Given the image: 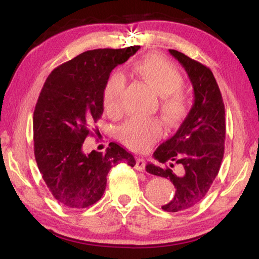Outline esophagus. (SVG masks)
I'll list each match as a JSON object with an SVG mask.
<instances>
[{"label": "esophagus", "mask_w": 259, "mask_h": 259, "mask_svg": "<svg viewBox=\"0 0 259 259\" xmlns=\"http://www.w3.org/2000/svg\"><path fill=\"white\" fill-rule=\"evenodd\" d=\"M146 165V161L143 159V157H138L137 161H136V169L139 170V171H143L145 169Z\"/></svg>", "instance_id": "esophagus-1"}]
</instances>
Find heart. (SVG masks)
Wrapping results in <instances>:
<instances>
[{"instance_id": "1", "label": "heart", "mask_w": 259, "mask_h": 259, "mask_svg": "<svg viewBox=\"0 0 259 259\" xmlns=\"http://www.w3.org/2000/svg\"><path fill=\"white\" fill-rule=\"evenodd\" d=\"M135 72L160 95V107L164 120L170 125H177L185 119L192 106L191 96L182 88L184 76L171 63L157 55H147L136 61ZM125 88V78L115 73L105 85L103 100L109 112H119ZM162 135L159 119H131L117 130V136L125 146L135 151H144Z\"/></svg>"}]
</instances>
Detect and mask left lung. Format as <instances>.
I'll return each instance as SVG.
<instances>
[{
  "label": "left lung",
  "instance_id": "obj_1",
  "mask_svg": "<svg viewBox=\"0 0 259 259\" xmlns=\"http://www.w3.org/2000/svg\"><path fill=\"white\" fill-rule=\"evenodd\" d=\"M169 52L190 77L194 104L177 133L153 154L160 165L148 163L146 171L172 182L176 194L162 209L177 212L202 201L218 175L224 156L226 122L224 102L210 68L177 50Z\"/></svg>",
  "mask_w": 259,
  "mask_h": 259
}]
</instances>
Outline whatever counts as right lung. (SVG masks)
<instances>
[{"instance_id": "right-lung-1", "label": "right lung", "mask_w": 259, "mask_h": 259, "mask_svg": "<svg viewBox=\"0 0 259 259\" xmlns=\"http://www.w3.org/2000/svg\"><path fill=\"white\" fill-rule=\"evenodd\" d=\"M139 48L85 51L56 67L43 84L33 115L34 155L51 194L65 207H90L103 196L112 166L136 164L116 143L89 154L83 143L102 117L109 74Z\"/></svg>"}]
</instances>
